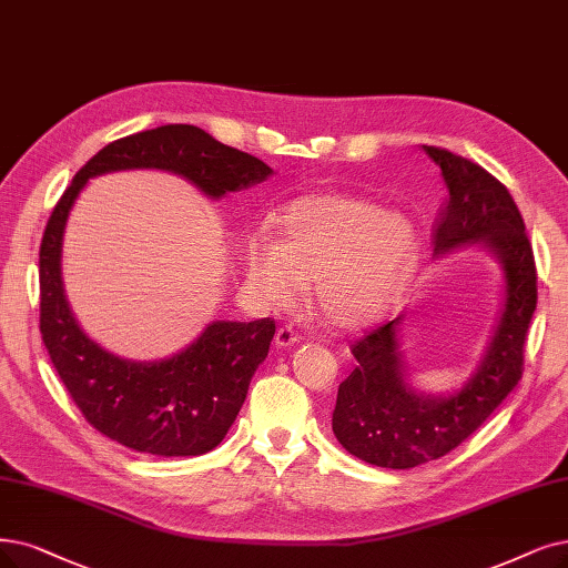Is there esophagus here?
<instances>
[{
  "mask_svg": "<svg viewBox=\"0 0 568 568\" xmlns=\"http://www.w3.org/2000/svg\"><path fill=\"white\" fill-rule=\"evenodd\" d=\"M275 343H277V347H293V345L301 343V337H298L296 328L286 324V326H280V328H277Z\"/></svg>",
  "mask_w": 568,
  "mask_h": 568,
  "instance_id": "34e87169",
  "label": "esophagus"
}]
</instances>
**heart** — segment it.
<instances>
[{
  "label": "heart",
  "mask_w": 568,
  "mask_h": 568,
  "mask_svg": "<svg viewBox=\"0 0 568 568\" xmlns=\"http://www.w3.org/2000/svg\"><path fill=\"white\" fill-rule=\"evenodd\" d=\"M244 244V272L261 298L288 305L310 277L312 301L337 328H361L387 312L419 263L417 225L347 193H310L272 216Z\"/></svg>",
  "instance_id": "1"
}]
</instances>
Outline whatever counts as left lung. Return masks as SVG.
Segmentation results:
<instances>
[{"label":"left lung","instance_id":"left-lung-1","mask_svg":"<svg viewBox=\"0 0 568 568\" xmlns=\"http://www.w3.org/2000/svg\"><path fill=\"white\" fill-rule=\"evenodd\" d=\"M440 165L447 200L436 219V254L483 242L504 265L506 303L491 343L457 394L422 396L403 379L396 320L352 345L356 366L339 384L333 434L349 455L382 468H415L459 447L525 371V339L538 301L534 248L508 189L478 163L440 146H424Z\"/></svg>","mask_w":568,"mask_h":568}]
</instances>
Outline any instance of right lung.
<instances>
[{
    "instance_id": "1",
    "label": "right lung",
    "mask_w": 568,
    "mask_h": 568,
    "mask_svg": "<svg viewBox=\"0 0 568 568\" xmlns=\"http://www.w3.org/2000/svg\"><path fill=\"white\" fill-rule=\"evenodd\" d=\"M170 170L212 197L258 184L272 170L195 125H161L116 140L74 174L39 248V331L53 366L102 436L158 457H195L229 434L248 382L265 361L275 322H214L170 358L138 363L109 354L77 324L67 305L60 252L67 216L90 176L113 170Z\"/></svg>"
}]
</instances>
